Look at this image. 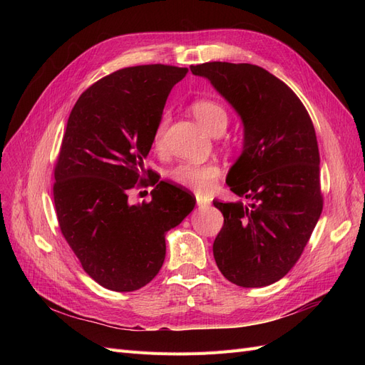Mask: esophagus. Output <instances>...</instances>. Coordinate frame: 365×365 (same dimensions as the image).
<instances>
[{"label": "esophagus", "instance_id": "esophagus-1", "mask_svg": "<svg viewBox=\"0 0 365 365\" xmlns=\"http://www.w3.org/2000/svg\"><path fill=\"white\" fill-rule=\"evenodd\" d=\"M196 204L200 208H207L210 205V201L202 195H196Z\"/></svg>", "mask_w": 365, "mask_h": 365}]
</instances>
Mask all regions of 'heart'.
Instances as JSON below:
<instances>
[{
    "mask_svg": "<svg viewBox=\"0 0 365 365\" xmlns=\"http://www.w3.org/2000/svg\"><path fill=\"white\" fill-rule=\"evenodd\" d=\"M195 118L210 134H222L228 125L227 109L212 101V98H197L190 106ZM169 113H163L153 130L152 143L155 149H163L165 129L169 125ZM219 175V168L215 163H181L170 172V178L176 184L196 192H207L212 189L215 180Z\"/></svg>",
    "mask_w": 365,
    "mask_h": 365,
    "instance_id": "b5f03b06",
    "label": "heart"
}]
</instances>
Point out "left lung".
I'll list each match as a JSON object with an SVG mask.
<instances>
[{"mask_svg": "<svg viewBox=\"0 0 365 365\" xmlns=\"http://www.w3.org/2000/svg\"><path fill=\"white\" fill-rule=\"evenodd\" d=\"M236 109L244 148L227 175L230 190L251 204L213 201L224 215L213 256L224 277L242 288L272 284L300 259L323 210L319 152L304 105L257 65H192Z\"/></svg>", "mask_w": 365, "mask_h": 365, "instance_id": "8db88e82", "label": "left lung"}]
</instances>
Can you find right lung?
Listing matches in <instances>:
<instances>
[{
  "instance_id": "1",
  "label": "right lung",
  "mask_w": 365,
  "mask_h": 365,
  "mask_svg": "<svg viewBox=\"0 0 365 365\" xmlns=\"http://www.w3.org/2000/svg\"><path fill=\"white\" fill-rule=\"evenodd\" d=\"M187 68L153 63L109 74L82 93L68 117L54 168L53 197L62 235L93 280L115 292L137 291L163 267L165 233L196 200L165 181L144 178L143 160L173 85ZM158 184L137 206L127 193Z\"/></svg>"
}]
</instances>
